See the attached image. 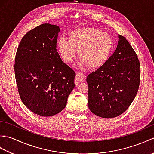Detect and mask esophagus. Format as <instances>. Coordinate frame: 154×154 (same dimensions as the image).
<instances>
[{"mask_svg": "<svg viewBox=\"0 0 154 154\" xmlns=\"http://www.w3.org/2000/svg\"><path fill=\"white\" fill-rule=\"evenodd\" d=\"M86 77L84 73H81V72H77L76 74V77H75V82L76 83H80L83 82V81H85Z\"/></svg>", "mask_w": 154, "mask_h": 154, "instance_id": "obj_1", "label": "esophagus"}]
</instances>
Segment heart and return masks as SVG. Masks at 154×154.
I'll return each mask as SVG.
<instances>
[{"instance_id": "heart-1", "label": "heart", "mask_w": 154, "mask_h": 154, "mask_svg": "<svg viewBox=\"0 0 154 154\" xmlns=\"http://www.w3.org/2000/svg\"><path fill=\"white\" fill-rule=\"evenodd\" d=\"M112 47V39L109 34L93 28L74 30L69 35V40L63 37L57 42L59 52L65 61H73L77 50H79L81 58L80 66L88 64L92 68L99 67L105 63Z\"/></svg>"}]
</instances>
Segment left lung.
Listing matches in <instances>:
<instances>
[{"mask_svg":"<svg viewBox=\"0 0 154 154\" xmlns=\"http://www.w3.org/2000/svg\"><path fill=\"white\" fill-rule=\"evenodd\" d=\"M114 54L87 77L88 106L95 115L114 118L128 109L138 93L140 61L131 45L119 35Z\"/></svg>","mask_w":154,"mask_h":154,"instance_id":"left-lung-1","label":"left lung"}]
</instances>
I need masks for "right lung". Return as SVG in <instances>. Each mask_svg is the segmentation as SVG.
Here are the masks:
<instances>
[{
	"label": "right lung",
	"mask_w": 154,
	"mask_h": 154,
	"mask_svg": "<svg viewBox=\"0 0 154 154\" xmlns=\"http://www.w3.org/2000/svg\"><path fill=\"white\" fill-rule=\"evenodd\" d=\"M60 28L42 24L28 32L20 42L14 73L20 97L32 112L42 116L60 112L74 89L75 72L57 51Z\"/></svg>",
	"instance_id": "obj_1"
}]
</instances>
